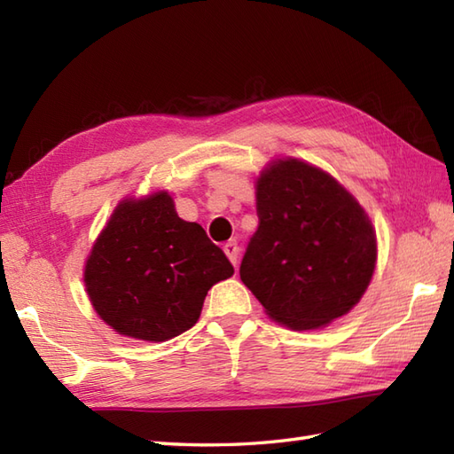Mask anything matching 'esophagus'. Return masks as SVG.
<instances>
[{
	"mask_svg": "<svg viewBox=\"0 0 454 454\" xmlns=\"http://www.w3.org/2000/svg\"><path fill=\"white\" fill-rule=\"evenodd\" d=\"M222 249H224V254L230 259V263L236 265L238 263V254H239V247H238L236 239H230V242H226Z\"/></svg>",
	"mask_w": 454,
	"mask_h": 454,
	"instance_id": "34e87169",
	"label": "esophagus"
}]
</instances>
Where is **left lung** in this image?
Masks as SVG:
<instances>
[{
    "mask_svg": "<svg viewBox=\"0 0 454 454\" xmlns=\"http://www.w3.org/2000/svg\"><path fill=\"white\" fill-rule=\"evenodd\" d=\"M259 226L239 278L271 320L320 330L361 301L376 267V234L364 208L330 173L278 158L255 183Z\"/></svg>",
    "mask_w": 454,
    "mask_h": 454,
    "instance_id": "obj_1",
    "label": "left lung"
}]
</instances>
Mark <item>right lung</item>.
Instances as JSON below:
<instances>
[{
    "mask_svg": "<svg viewBox=\"0 0 454 454\" xmlns=\"http://www.w3.org/2000/svg\"><path fill=\"white\" fill-rule=\"evenodd\" d=\"M232 275L224 252L197 222L179 218L168 191L121 200L83 267L101 320L153 343L195 325L210 286Z\"/></svg>",
    "mask_w": 454,
    "mask_h": 454,
    "instance_id": "obj_1",
    "label": "right lung"
}]
</instances>
